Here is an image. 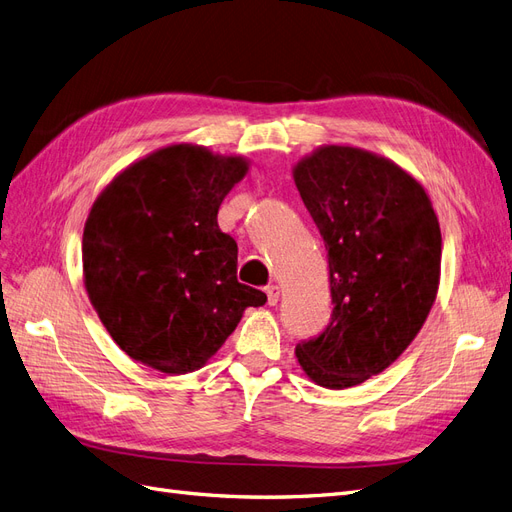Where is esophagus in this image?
Instances as JSON below:
<instances>
[{"instance_id":"obj_1","label":"esophagus","mask_w":512,"mask_h":512,"mask_svg":"<svg viewBox=\"0 0 512 512\" xmlns=\"http://www.w3.org/2000/svg\"><path fill=\"white\" fill-rule=\"evenodd\" d=\"M265 292H267V303L269 305H275L277 301H280V288H277V286H267L265 288Z\"/></svg>"}]
</instances>
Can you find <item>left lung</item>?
<instances>
[{
	"label": "left lung",
	"instance_id": "8db88e82",
	"mask_svg": "<svg viewBox=\"0 0 512 512\" xmlns=\"http://www.w3.org/2000/svg\"><path fill=\"white\" fill-rule=\"evenodd\" d=\"M294 183L327 247L333 303L324 331L294 352L316 384L348 389L421 331L438 292L440 224L421 183L363 149L320 147Z\"/></svg>",
	"mask_w": 512,
	"mask_h": 512
}]
</instances>
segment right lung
<instances>
[{"label":"right lung","mask_w":512,"mask_h":512,"mask_svg":"<svg viewBox=\"0 0 512 512\" xmlns=\"http://www.w3.org/2000/svg\"><path fill=\"white\" fill-rule=\"evenodd\" d=\"M241 158L173 145L128 166L91 207L83 271L117 346L164 374L207 363L245 307L267 294L237 282V241L218 226Z\"/></svg>","instance_id":"right-lung-1"}]
</instances>
